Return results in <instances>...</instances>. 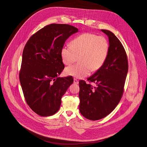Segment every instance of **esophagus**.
Wrapping results in <instances>:
<instances>
[{
	"mask_svg": "<svg viewBox=\"0 0 147 147\" xmlns=\"http://www.w3.org/2000/svg\"><path fill=\"white\" fill-rule=\"evenodd\" d=\"M74 83H75L76 84H78L79 83V82H78V80L77 79L74 78Z\"/></svg>",
	"mask_w": 147,
	"mask_h": 147,
	"instance_id": "esophagus-1",
	"label": "esophagus"
}]
</instances>
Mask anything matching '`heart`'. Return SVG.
Listing matches in <instances>:
<instances>
[{
    "label": "heart",
    "instance_id": "1",
    "mask_svg": "<svg viewBox=\"0 0 147 147\" xmlns=\"http://www.w3.org/2000/svg\"><path fill=\"white\" fill-rule=\"evenodd\" d=\"M109 44L103 36L87 32L75 38L71 46H64L61 50L63 63L70 65L78 57L79 63L65 69L67 76L77 78L86 77L90 71H96L101 68L108 55Z\"/></svg>",
    "mask_w": 147,
    "mask_h": 147
}]
</instances>
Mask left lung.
I'll use <instances>...</instances> for the list:
<instances>
[{
  "label": "left lung",
  "instance_id": "8db88e82",
  "mask_svg": "<svg viewBox=\"0 0 147 147\" xmlns=\"http://www.w3.org/2000/svg\"><path fill=\"white\" fill-rule=\"evenodd\" d=\"M101 31L109 36L110 46L102 67L87 79L96 86L79 82V111L91 120L104 118L115 109L123 96L128 71L127 57L121 42L112 32Z\"/></svg>",
  "mask_w": 147,
  "mask_h": 147
}]
</instances>
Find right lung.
Wrapping results in <instances>:
<instances>
[{"label":"right lung","instance_id":"1","mask_svg":"<svg viewBox=\"0 0 147 147\" xmlns=\"http://www.w3.org/2000/svg\"><path fill=\"white\" fill-rule=\"evenodd\" d=\"M78 31L69 24H50L32 35L24 46L20 80L27 105L40 116L57 113L62 96L73 83L71 76H58L64 69L61 49Z\"/></svg>","mask_w":147,"mask_h":147}]
</instances>
